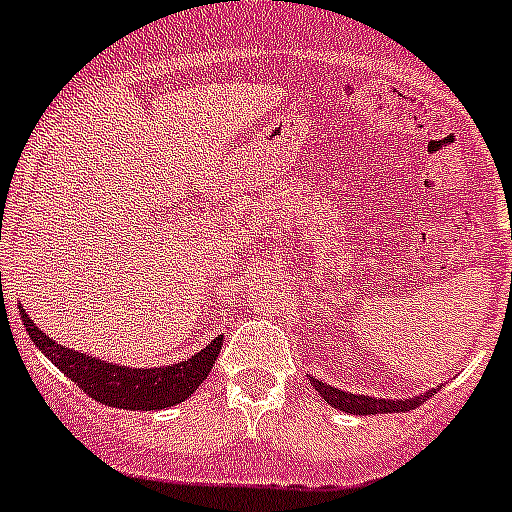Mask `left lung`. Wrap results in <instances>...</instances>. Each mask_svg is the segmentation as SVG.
<instances>
[{
  "label": "left lung",
  "instance_id": "1",
  "mask_svg": "<svg viewBox=\"0 0 512 512\" xmlns=\"http://www.w3.org/2000/svg\"><path fill=\"white\" fill-rule=\"evenodd\" d=\"M313 381L315 391L323 396V399L331 404V407L341 409V412L348 414H358V417H364V414H391V412H409V409H417L419 404L429 399V396L437 394V389L427 391L422 396H412V399H371L366 394H351V391L336 389L331 384H323L318 379Z\"/></svg>",
  "mask_w": 512,
  "mask_h": 512
}]
</instances>
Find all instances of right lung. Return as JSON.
<instances>
[{"label": "right lung", "instance_id": "add662e5", "mask_svg": "<svg viewBox=\"0 0 512 512\" xmlns=\"http://www.w3.org/2000/svg\"><path fill=\"white\" fill-rule=\"evenodd\" d=\"M19 315H22V326L27 328L35 346L90 399L100 401L105 407L133 409V412H156V409L176 407L189 399L199 389V384H204L217 361L219 348H222V336H217L209 346L179 364L133 369V366L108 364L98 356L60 346L27 318L22 305H19Z\"/></svg>", "mask_w": 512, "mask_h": 512}]
</instances>
